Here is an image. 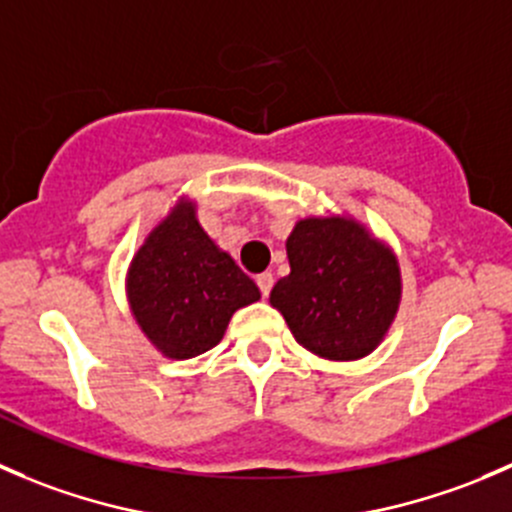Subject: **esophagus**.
<instances>
[{
	"label": "esophagus",
	"mask_w": 512,
	"mask_h": 512,
	"mask_svg": "<svg viewBox=\"0 0 512 512\" xmlns=\"http://www.w3.org/2000/svg\"><path fill=\"white\" fill-rule=\"evenodd\" d=\"M255 282H257V287H260L262 297H267V294H270L272 285H275V277H272L270 272H262V275H257Z\"/></svg>",
	"instance_id": "esophagus-1"
}]
</instances>
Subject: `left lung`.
Returning a JSON list of instances; mask_svg holds the SVG:
<instances>
[{
	"label": "left lung",
	"instance_id": "1",
	"mask_svg": "<svg viewBox=\"0 0 512 512\" xmlns=\"http://www.w3.org/2000/svg\"><path fill=\"white\" fill-rule=\"evenodd\" d=\"M289 275L270 304L307 352L364 359L384 342L401 304V267L384 240L349 213L309 215L287 237Z\"/></svg>",
	"mask_w": 512,
	"mask_h": 512
}]
</instances>
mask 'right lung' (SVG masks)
I'll list each match as a JSON object with an SVG mask.
<instances>
[{
  "label": "right lung",
  "instance_id": "obj_1",
  "mask_svg": "<svg viewBox=\"0 0 512 512\" xmlns=\"http://www.w3.org/2000/svg\"><path fill=\"white\" fill-rule=\"evenodd\" d=\"M126 297L143 337L180 361L213 349L260 289L203 230L195 200L180 195L133 255Z\"/></svg>",
  "mask_w": 512,
  "mask_h": 512
}]
</instances>
